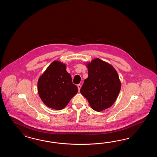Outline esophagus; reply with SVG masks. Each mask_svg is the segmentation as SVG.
Instances as JSON below:
<instances>
[{"label":"esophagus","instance_id":"obj_1","mask_svg":"<svg viewBox=\"0 0 157 157\" xmlns=\"http://www.w3.org/2000/svg\"><path fill=\"white\" fill-rule=\"evenodd\" d=\"M77 87H78V91H80V89H81V85L80 84L77 85Z\"/></svg>","mask_w":157,"mask_h":157}]
</instances>
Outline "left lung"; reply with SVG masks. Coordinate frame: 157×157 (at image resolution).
<instances>
[{
    "label": "left lung",
    "instance_id": "1",
    "mask_svg": "<svg viewBox=\"0 0 157 157\" xmlns=\"http://www.w3.org/2000/svg\"><path fill=\"white\" fill-rule=\"evenodd\" d=\"M88 77L80 92L97 112L111 107L120 91L121 83L117 71L107 62L95 58L87 63Z\"/></svg>",
    "mask_w": 157,
    "mask_h": 157
}]
</instances>
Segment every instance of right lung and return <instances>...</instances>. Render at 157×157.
Here are the masks:
<instances>
[{
    "instance_id": "1",
    "label": "right lung",
    "mask_w": 157,
    "mask_h": 157,
    "mask_svg": "<svg viewBox=\"0 0 157 157\" xmlns=\"http://www.w3.org/2000/svg\"><path fill=\"white\" fill-rule=\"evenodd\" d=\"M77 89L66 64L57 60L50 64L37 82L41 99L47 107L56 110L63 109L77 93Z\"/></svg>"
}]
</instances>
